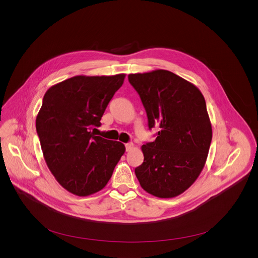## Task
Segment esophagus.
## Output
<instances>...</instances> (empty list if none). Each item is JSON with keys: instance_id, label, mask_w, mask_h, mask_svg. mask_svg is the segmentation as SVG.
Returning <instances> with one entry per match:
<instances>
[{"instance_id": "esophagus-1", "label": "esophagus", "mask_w": 258, "mask_h": 258, "mask_svg": "<svg viewBox=\"0 0 258 258\" xmlns=\"http://www.w3.org/2000/svg\"><path fill=\"white\" fill-rule=\"evenodd\" d=\"M124 146H125V150L126 151H131L134 148V144L133 143H126Z\"/></svg>"}]
</instances>
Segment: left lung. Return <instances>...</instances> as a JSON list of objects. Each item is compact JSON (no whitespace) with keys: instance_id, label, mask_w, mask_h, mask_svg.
<instances>
[{"instance_id":"1","label":"left lung","mask_w":258,"mask_h":258,"mask_svg":"<svg viewBox=\"0 0 258 258\" xmlns=\"http://www.w3.org/2000/svg\"><path fill=\"white\" fill-rule=\"evenodd\" d=\"M148 118L158 128L142 146L144 162L135 168L141 187L159 198L186 191L204 167L212 130L201 92L167 70L128 76Z\"/></svg>"}]
</instances>
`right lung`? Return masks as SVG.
Masks as SVG:
<instances>
[{
	"mask_svg": "<svg viewBox=\"0 0 258 258\" xmlns=\"http://www.w3.org/2000/svg\"><path fill=\"white\" fill-rule=\"evenodd\" d=\"M124 75L75 77L45 94L35 127L47 165L70 193L88 196L102 190L125 148L120 142L96 136L93 130Z\"/></svg>",
	"mask_w": 258,
	"mask_h": 258,
	"instance_id": "obj_1",
	"label": "right lung"
}]
</instances>
